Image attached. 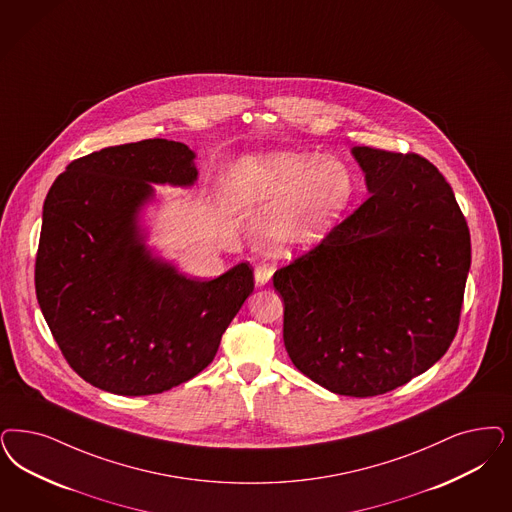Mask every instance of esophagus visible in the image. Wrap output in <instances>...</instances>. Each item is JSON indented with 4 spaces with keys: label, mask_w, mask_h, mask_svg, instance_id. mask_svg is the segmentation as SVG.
Masks as SVG:
<instances>
[{
    "label": "esophagus",
    "mask_w": 512,
    "mask_h": 512,
    "mask_svg": "<svg viewBox=\"0 0 512 512\" xmlns=\"http://www.w3.org/2000/svg\"><path fill=\"white\" fill-rule=\"evenodd\" d=\"M272 274H274V266H257V268H255V283H257V285H266V283L270 282Z\"/></svg>",
    "instance_id": "1"
}]
</instances>
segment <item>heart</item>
<instances>
[{
  "label": "heart",
  "instance_id": "obj_1",
  "mask_svg": "<svg viewBox=\"0 0 512 512\" xmlns=\"http://www.w3.org/2000/svg\"><path fill=\"white\" fill-rule=\"evenodd\" d=\"M230 198L238 206L280 208L266 227L274 246L312 247L350 206L353 177L340 160L276 151L236 162Z\"/></svg>",
  "mask_w": 512,
  "mask_h": 512
}]
</instances>
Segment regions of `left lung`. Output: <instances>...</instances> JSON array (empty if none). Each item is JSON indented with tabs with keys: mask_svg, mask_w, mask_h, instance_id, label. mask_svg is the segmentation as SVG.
Instances as JSON below:
<instances>
[{
	"mask_svg": "<svg viewBox=\"0 0 512 512\" xmlns=\"http://www.w3.org/2000/svg\"><path fill=\"white\" fill-rule=\"evenodd\" d=\"M369 198L274 274L293 365L338 395L405 386L450 348L471 268L452 187L418 155L352 147Z\"/></svg>",
	"mask_w": 512,
	"mask_h": 512,
	"instance_id": "1",
	"label": "left lung"
}]
</instances>
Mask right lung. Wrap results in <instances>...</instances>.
<instances>
[{"instance_id":"add662e5","label":"right lung","mask_w":512,"mask_h":512,"mask_svg":"<svg viewBox=\"0 0 512 512\" xmlns=\"http://www.w3.org/2000/svg\"><path fill=\"white\" fill-rule=\"evenodd\" d=\"M196 153L143 140L73 160L43 204L36 259L39 308L71 369L115 395H155L191 380L253 293L238 263L187 278L147 246L141 213L153 185L193 187Z\"/></svg>"}]
</instances>
